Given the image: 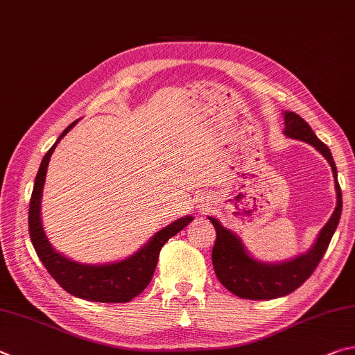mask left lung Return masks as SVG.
<instances>
[{
    "label": "left lung",
    "instance_id": "1",
    "mask_svg": "<svg viewBox=\"0 0 355 355\" xmlns=\"http://www.w3.org/2000/svg\"><path fill=\"white\" fill-rule=\"evenodd\" d=\"M284 135L287 138L304 141L313 146L331 164L335 192H337V205L329 220L320 230L312 247L306 253L282 262L257 261L248 253L239 236L225 228L216 217L208 216L217 234L214 248H212L214 272L218 281L231 293L245 300L281 298L298 288L317 268L340 222L343 202H341V189L337 180V166L334 163L329 147L321 143L311 125L295 112H284Z\"/></svg>",
    "mask_w": 355,
    "mask_h": 355
}]
</instances>
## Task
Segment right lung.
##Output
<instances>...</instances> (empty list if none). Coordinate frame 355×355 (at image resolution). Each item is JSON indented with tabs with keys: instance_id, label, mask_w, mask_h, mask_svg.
Listing matches in <instances>:
<instances>
[{
	"instance_id": "obj_1",
	"label": "right lung",
	"mask_w": 355,
	"mask_h": 355,
	"mask_svg": "<svg viewBox=\"0 0 355 355\" xmlns=\"http://www.w3.org/2000/svg\"><path fill=\"white\" fill-rule=\"evenodd\" d=\"M77 122V121H76ZM69 124L43 157L29 203V234L38 257L62 288L77 298L96 302H128L149 286L155 272L159 250L188 225L192 216L180 217L157 231L137 253L108 263H82L63 256L51 245L42 223V197L51 155L60 139L76 125Z\"/></svg>"
}]
</instances>
